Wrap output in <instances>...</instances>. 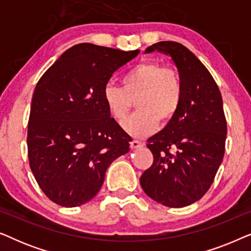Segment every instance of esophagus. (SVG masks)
<instances>
[{
  "instance_id": "1",
  "label": "esophagus",
  "mask_w": 251,
  "mask_h": 251,
  "mask_svg": "<svg viewBox=\"0 0 251 251\" xmlns=\"http://www.w3.org/2000/svg\"><path fill=\"white\" fill-rule=\"evenodd\" d=\"M143 146H144V143L139 142V140H131V142H130V147H131L132 150L139 149V147H143Z\"/></svg>"
}]
</instances>
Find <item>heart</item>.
I'll use <instances>...</instances> for the list:
<instances>
[{
  "label": "heart",
  "mask_w": 251,
  "mask_h": 251,
  "mask_svg": "<svg viewBox=\"0 0 251 251\" xmlns=\"http://www.w3.org/2000/svg\"><path fill=\"white\" fill-rule=\"evenodd\" d=\"M123 87L108 82L102 99L115 120L125 119L136 100L135 114L122 122L132 137H146L157 126L173 121L183 101L184 89L176 68L159 61H144L132 68L122 80Z\"/></svg>",
  "instance_id": "b5f03b06"
}]
</instances>
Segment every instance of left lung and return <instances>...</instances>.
Instances as JSON below:
<instances>
[{
	"label": "left lung",
	"mask_w": 251,
	"mask_h": 251,
	"mask_svg": "<svg viewBox=\"0 0 251 251\" xmlns=\"http://www.w3.org/2000/svg\"><path fill=\"white\" fill-rule=\"evenodd\" d=\"M170 56L183 83L173 121L147 140L154 161L140 177L143 190L170 208L194 203L211 186L225 153L227 126L221 91L203 64L183 44L162 41L145 53Z\"/></svg>",
	"instance_id": "8db88e82"
}]
</instances>
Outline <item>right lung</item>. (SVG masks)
<instances>
[{
    "instance_id": "add662e5",
    "label": "right lung",
    "mask_w": 251,
    "mask_h": 251,
    "mask_svg": "<svg viewBox=\"0 0 251 251\" xmlns=\"http://www.w3.org/2000/svg\"><path fill=\"white\" fill-rule=\"evenodd\" d=\"M139 50L81 43L61 54L34 90L27 131L29 167L43 193L73 208L96 197L130 136L106 107L102 90Z\"/></svg>"
}]
</instances>
